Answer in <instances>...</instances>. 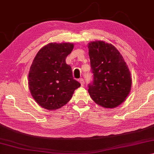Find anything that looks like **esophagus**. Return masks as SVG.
<instances>
[{
    "mask_svg": "<svg viewBox=\"0 0 154 154\" xmlns=\"http://www.w3.org/2000/svg\"><path fill=\"white\" fill-rule=\"evenodd\" d=\"M79 81L80 82V84H81V86H84V79H83V78H81V79H80Z\"/></svg>",
    "mask_w": 154,
    "mask_h": 154,
    "instance_id": "obj_1",
    "label": "esophagus"
}]
</instances>
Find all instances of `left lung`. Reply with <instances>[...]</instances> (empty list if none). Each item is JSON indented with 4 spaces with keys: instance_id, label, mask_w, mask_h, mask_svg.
I'll return each instance as SVG.
<instances>
[{
    "instance_id": "8db88e82",
    "label": "left lung",
    "mask_w": 154,
    "mask_h": 154,
    "mask_svg": "<svg viewBox=\"0 0 154 154\" xmlns=\"http://www.w3.org/2000/svg\"><path fill=\"white\" fill-rule=\"evenodd\" d=\"M93 84L89 85L92 99L103 108H114L125 101L131 88V72L115 46L96 40L88 45Z\"/></svg>"
}]
</instances>
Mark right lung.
<instances>
[{
	"mask_svg": "<svg viewBox=\"0 0 154 154\" xmlns=\"http://www.w3.org/2000/svg\"><path fill=\"white\" fill-rule=\"evenodd\" d=\"M73 48V43L51 42L43 46L33 60L28 75L29 88L42 108L60 109L81 86L73 79L72 68L66 63Z\"/></svg>",
	"mask_w": 154,
	"mask_h": 154,
	"instance_id": "right-lung-1",
	"label": "right lung"
}]
</instances>
